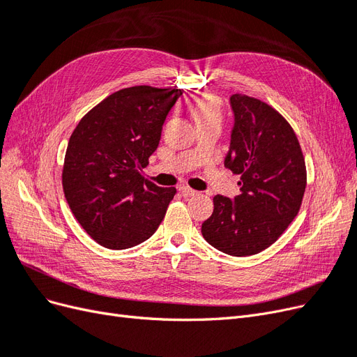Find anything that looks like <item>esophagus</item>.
I'll use <instances>...</instances> for the list:
<instances>
[{"label":"esophagus","instance_id":"34e87169","mask_svg":"<svg viewBox=\"0 0 357 357\" xmlns=\"http://www.w3.org/2000/svg\"><path fill=\"white\" fill-rule=\"evenodd\" d=\"M178 190H180L181 195H183V197H186V198H188V197L197 195V193H198L197 190H193V189H190V188H188V186H181Z\"/></svg>","mask_w":357,"mask_h":357}]
</instances>
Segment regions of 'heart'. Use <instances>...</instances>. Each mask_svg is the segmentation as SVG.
<instances>
[{"mask_svg": "<svg viewBox=\"0 0 357 357\" xmlns=\"http://www.w3.org/2000/svg\"><path fill=\"white\" fill-rule=\"evenodd\" d=\"M192 113H193V117H195L197 125H201L205 122H213V121L220 122L222 119L220 101L215 95L205 93L193 102Z\"/></svg>", "mask_w": 357, "mask_h": 357, "instance_id": "1", "label": "heart"}]
</instances>
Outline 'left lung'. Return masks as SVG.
Instances as JSON below:
<instances>
[{
	"instance_id": "1",
	"label": "left lung",
	"mask_w": 357,
	"mask_h": 357,
	"mask_svg": "<svg viewBox=\"0 0 357 357\" xmlns=\"http://www.w3.org/2000/svg\"><path fill=\"white\" fill-rule=\"evenodd\" d=\"M235 117L225 159L240 174V195L213 198L202 236L231 256H250L274 244L301 208L305 159L294 128L271 105L243 93L231 96Z\"/></svg>"
}]
</instances>
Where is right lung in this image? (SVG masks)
<instances>
[{
	"label": "right lung",
	"mask_w": 357,
	"mask_h": 357,
	"mask_svg": "<svg viewBox=\"0 0 357 357\" xmlns=\"http://www.w3.org/2000/svg\"><path fill=\"white\" fill-rule=\"evenodd\" d=\"M178 88L132 86L107 96L73 131L62 188L74 218L102 247L122 250L155 234L176 188L142 176Z\"/></svg>",
	"instance_id": "add662e5"
}]
</instances>
